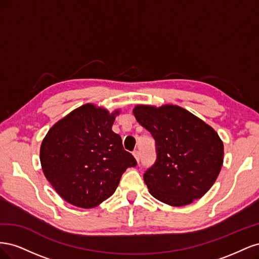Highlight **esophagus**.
<instances>
[{"instance_id":"1","label":"esophagus","mask_w":259,"mask_h":259,"mask_svg":"<svg viewBox=\"0 0 259 259\" xmlns=\"http://www.w3.org/2000/svg\"><path fill=\"white\" fill-rule=\"evenodd\" d=\"M133 154H134L135 159H136V160H137V162L139 163V161H140V152H139L138 150H135L134 152H133Z\"/></svg>"}]
</instances>
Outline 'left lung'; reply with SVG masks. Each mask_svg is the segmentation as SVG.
Masks as SVG:
<instances>
[{
    "label": "left lung",
    "instance_id": "1",
    "mask_svg": "<svg viewBox=\"0 0 259 259\" xmlns=\"http://www.w3.org/2000/svg\"><path fill=\"white\" fill-rule=\"evenodd\" d=\"M133 113L155 142V162L144 174L150 193L173 206L203 197L224 161V145L217 133L177 106H137Z\"/></svg>",
    "mask_w": 259,
    "mask_h": 259
}]
</instances>
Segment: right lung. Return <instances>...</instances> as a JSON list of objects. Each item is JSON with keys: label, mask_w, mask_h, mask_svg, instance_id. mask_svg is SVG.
Wrapping results in <instances>:
<instances>
[{"label": "right lung", "mask_w": 259, "mask_h": 259, "mask_svg": "<svg viewBox=\"0 0 259 259\" xmlns=\"http://www.w3.org/2000/svg\"><path fill=\"white\" fill-rule=\"evenodd\" d=\"M117 113L84 105L58 121L43 139L44 175L70 204L97 206L114 193L126 168L137 165L111 130Z\"/></svg>", "instance_id": "obj_1"}]
</instances>
